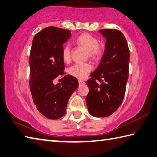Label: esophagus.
I'll list each match as a JSON object with an SVG mask.
<instances>
[{
    "mask_svg": "<svg viewBox=\"0 0 157 157\" xmlns=\"http://www.w3.org/2000/svg\"><path fill=\"white\" fill-rule=\"evenodd\" d=\"M78 83H79V85H84L85 84V82L84 81L80 80V79H79V80H78Z\"/></svg>",
    "mask_w": 157,
    "mask_h": 157,
    "instance_id": "34e87169",
    "label": "esophagus"
}]
</instances>
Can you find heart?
<instances>
[{
  "mask_svg": "<svg viewBox=\"0 0 157 157\" xmlns=\"http://www.w3.org/2000/svg\"><path fill=\"white\" fill-rule=\"evenodd\" d=\"M76 44L79 47L84 48L88 52L89 58L91 59L97 60L101 58L103 54V50L99 45V40L95 36L88 33H83L78 36L75 40ZM71 48L69 45L64 46L62 56L64 62L68 63L71 59ZM92 70V66L90 64H79L76 63L70 67L68 72L70 75L77 78L83 79Z\"/></svg>",
  "mask_w": 157,
  "mask_h": 157,
  "instance_id": "heart-1",
  "label": "heart"
}]
</instances>
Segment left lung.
Masks as SVG:
<instances>
[{"mask_svg": "<svg viewBox=\"0 0 157 157\" xmlns=\"http://www.w3.org/2000/svg\"><path fill=\"white\" fill-rule=\"evenodd\" d=\"M99 32L106 39L105 50L99 66L86 82L89 93L86 101L90 115L107 117L118 109L124 99L130 52L120 30L102 29Z\"/></svg>", "mask_w": 157, "mask_h": 157, "instance_id": "left-lung-1", "label": "left lung"}]
</instances>
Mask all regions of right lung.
<instances>
[{"mask_svg":"<svg viewBox=\"0 0 157 157\" xmlns=\"http://www.w3.org/2000/svg\"><path fill=\"white\" fill-rule=\"evenodd\" d=\"M71 33L69 30L46 27L36 34L30 50L29 81L34 104L48 119L57 120L65 114L68 101L78 87V81L70 75L64 76L61 84H54L64 74L63 45Z\"/></svg>","mask_w":157,"mask_h":157,"instance_id":"add662e5","label":"right lung"}]
</instances>
